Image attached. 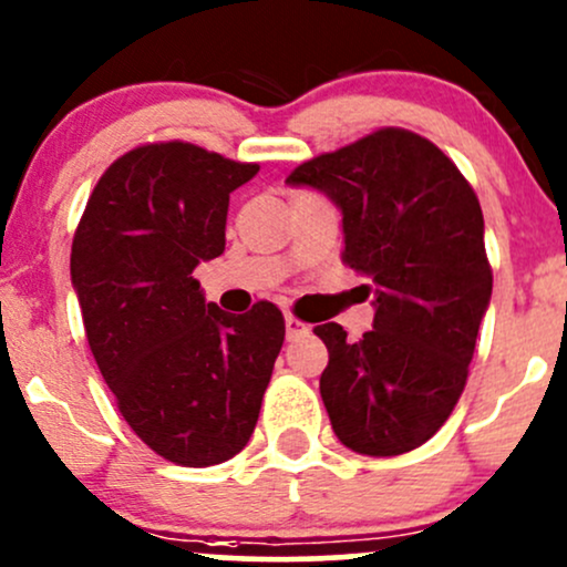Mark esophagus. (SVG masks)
I'll list each match as a JSON object with an SVG mask.
<instances>
[{
  "instance_id": "1",
  "label": "esophagus",
  "mask_w": 567,
  "mask_h": 567,
  "mask_svg": "<svg viewBox=\"0 0 567 567\" xmlns=\"http://www.w3.org/2000/svg\"><path fill=\"white\" fill-rule=\"evenodd\" d=\"M284 323H286V340H295V337H300V334L308 332V323H302L300 318H295L291 313H286Z\"/></svg>"
}]
</instances>
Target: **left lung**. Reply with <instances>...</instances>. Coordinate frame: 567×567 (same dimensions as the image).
Returning a JSON list of instances; mask_svg holds the SVG:
<instances>
[{
  "mask_svg": "<svg viewBox=\"0 0 567 567\" xmlns=\"http://www.w3.org/2000/svg\"><path fill=\"white\" fill-rule=\"evenodd\" d=\"M342 214V259L372 291L359 342L340 323L313 332L329 351L321 399L337 439L388 457L442 429L468 378L493 295L485 219L455 163L412 131L383 128L291 171Z\"/></svg>",
  "mask_w": 567,
  "mask_h": 567,
  "instance_id": "1",
  "label": "left lung"
}]
</instances>
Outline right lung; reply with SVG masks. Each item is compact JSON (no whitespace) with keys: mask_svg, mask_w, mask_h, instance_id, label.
<instances>
[{"mask_svg":"<svg viewBox=\"0 0 567 567\" xmlns=\"http://www.w3.org/2000/svg\"><path fill=\"white\" fill-rule=\"evenodd\" d=\"M257 171L195 144L136 146L106 168L74 233L95 364L136 436L179 466L246 447L284 346L276 305L225 313L193 278L225 251L230 193Z\"/></svg>","mask_w":567,"mask_h":567,"instance_id":"obj_1","label":"right lung"}]
</instances>
